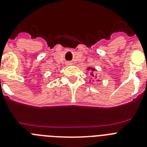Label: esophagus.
<instances>
[{"label": "esophagus", "instance_id": "34e87169", "mask_svg": "<svg viewBox=\"0 0 147 147\" xmlns=\"http://www.w3.org/2000/svg\"><path fill=\"white\" fill-rule=\"evenodd\" d=\"M66 64H67V65H71V62H67Z\"/></svg>", "mask_w": 147, "mask_h": 147}]
</instances>
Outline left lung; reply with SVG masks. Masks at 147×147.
<instances>
[{
	"label": "left lung",
	"instance_id": "8db88e82",
	"mask_svg": "<svg viewBox=\"0 0 147 147\" xmlns=\"http://www.w3.org/2000/svg\"><path fill=\"white\" fill-rule=\"evenodd\" d=\"M90 67H88V70H90ZM92 71H95V69H94V68H92ZM90 75H91V76H94V75H93V74H90Z\"/></svg>",
	"mask_w": 147,
	"mask_h": 147
}]
</instances>
